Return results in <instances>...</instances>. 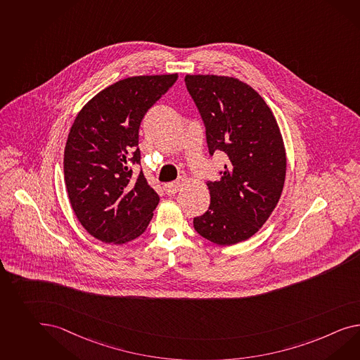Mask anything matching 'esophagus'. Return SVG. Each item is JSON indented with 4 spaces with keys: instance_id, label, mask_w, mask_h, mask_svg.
Segmentation results:
<instances>
[{
    "instance_id": "34e87169",
    "label": "esophagus",
    "mask_w": 360,
    "mask_h": 360,
    "mask_svg": "<svg viewBox=\"0 0 360 360\" xmlns=\"http://www.w3.org/2000/svg\"><path fill=\"white\" fill-rule=\"evenodd\" d=\"M184 184V179H180V180H177V181L168 183V184L165 185V191H166V193L168 194V195H172V194L177 193Z\"/></svg>"
}]
</instances>
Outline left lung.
I'll return each instance as SVG.
<instances>
[{"instance_id": "1", "label": "left lung", "mask_w": 360, "mask_h": 360, "mask_svg": "<svg viewBox=\"0 0 360 360\" xmlns=\"http://www.w3.org/2000/svg\"><path fill=\"white\" fill-rule=\"evenodd\" d=\"M206 129L209 154L223 153L221 179L207 181L209 210L194 230L218 245L249 239L276 209L286 177V151L277 120L249 84L232 77L185 75Z\"/></svg>"}]
</instances>
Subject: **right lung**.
Returning <instances> with one entry per match:
<instances>
[{
    "label": "right lung",
    "mask_w": 360,
    "mask_h": 360,
    "mask_svg": "<svg viewBox=\"0 0 360 360\" xmlns=\"http://www.w3.org/2000/svg\"><path fill=\"white\" fill-rule=\"evenodd\" d=\"M177 74L121 79L96 94L77 115L64 153L69 201L84 230L104 243L139 238L159 195L141 165L139 130L146 112L172 87Z\"/></svg>",
    "instance_id": "1"
}]
</instances>
